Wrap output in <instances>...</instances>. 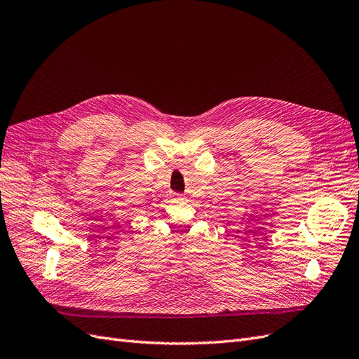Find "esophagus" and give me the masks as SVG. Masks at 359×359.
I'll return each instance as SVG.
<instances>
[{
  "label": "esophagus",
  "instance_id": "esophagus-1",
  "mask_svg": "<svg viewBox=\"0 0 359 359\" xmlns=\"http://www.w3.org/2000/svg\"><path fill=\"white\" fill-rule=\"evenodd\" d=\"M172 201H182L184 199V196L182 194H180V193H172Z\"/></svg>",
  "mask_w": 359,
  "mask_h": 359
}]
</instances>
